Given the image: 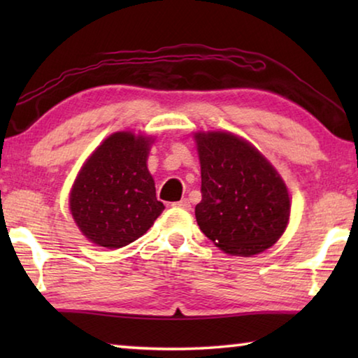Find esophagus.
Here are the masks:
<instances>
[{"instance_id": "esophagus-1", "label": "esophagus", "mask_w": 358, "mask_h": 358, "mask_svg": "<svg viewBox=\"0 0 358 358\" xmlns=\"http://www.w3.org/2000/svg\"><path fill=\"white\" fill-rule=\"evenodd\" d=\"M173 207H178V208H183V210H189L191 208V203L187 199H181L180 202H175Z\"/></svg>"}]
</instances>
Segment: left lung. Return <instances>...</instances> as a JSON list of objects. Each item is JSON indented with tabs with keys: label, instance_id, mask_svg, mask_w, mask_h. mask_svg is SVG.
Wrapping results in <instances>:
<instances>
[{
	"label": "left lung",
	"instance_id": "8db88e82",
	"mask_svg": "<svg viewBox=\"0 0 358 358\" xmlns=\"http://www.w3.org/2000/svg\"><path fill=\"white\" fill-rule=\"evenodd\" d=\"M202 201L199 227L224 252L250 257L273 246L290 216L280 173L245 138L232 132H196Z\"/></svg>",
	"mask_w": 358,
	"mask_h": 358
}]
</instances>
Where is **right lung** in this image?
I'll list each match as a JSON object with an SVG mask.
<instances>
[{"label":"right lung","instance_id":"obj_1","mask_svg":"<svg viewBox=\"0 0 358 358\" xmlns=\"http://www.w3.org/2000/svg\"><path fill=\"white\" fill-rule=\"evenodd\" d=\"M151 137L120 131L88 157L72 185L69 210L92 243L117 250L153 226L164 205L147 167Z\"/></svg>","mask_w":358,"mask_h":358}]
</instances>
